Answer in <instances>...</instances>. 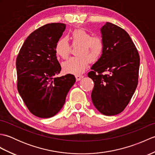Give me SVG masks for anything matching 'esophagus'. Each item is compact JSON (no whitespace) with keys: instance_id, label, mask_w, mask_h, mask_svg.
<instances>
[{"instance_id":"34e87169","label":"esophagus","mask_w":155,"mask_h":155,"mask_svg":"<svg viewBox=\"0 0 155 155\" xmlns=\"http://www.w3.org/2000/svg\"><path fill=\"white\" fill-rule=\"evenodd\" d=\"M75 78H76V79H77V81H78L81 80L82 78H83V75L78 74V75H76V76H75Z\"/></svg>"}]
</instances>
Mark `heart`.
<instances>
[{
    "label": "heart",
    "mask_w": 155,
    "mask_h": 155,
    "mask_svg": "<svg viewBox=\"0 0 155 155\" xmlns=\"http://www.w3.org/2000/svg\"><path fill=\"white\" fill-rule=\"evenodd\" d=\"M72 45L78 46V57H71L62 63L66 73L79 74L87 68L89 61L94 62L100 58L104 49V42L99 36L91 37L84 29H77L71 34ZM71 51V45L67 38H62L56 45V52L62 58H67Z\"/></svg>",
    "instance_id": "b5f03b06"
}]
</instances>
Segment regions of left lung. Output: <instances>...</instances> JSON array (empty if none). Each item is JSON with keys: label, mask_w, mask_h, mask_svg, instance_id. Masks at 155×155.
<instances>
[{"label": "left lung", "mask_w": 155, "mask_h": 155, "mask_svg": "<svg viewBox=\"0 0 155 155\" xmlns=\"http://www.w3.org/2000/svg\"><path fill=\"white\" fill-rule=\"evenodd\" d=\"M101 32L103 52L88 77L94 84L91 93L94 106L101 113L112 116L124 109L136 90L140 57L124 29L107 22Z\"/></svg>", "instance_id": "8db88e82"}]
</instances>
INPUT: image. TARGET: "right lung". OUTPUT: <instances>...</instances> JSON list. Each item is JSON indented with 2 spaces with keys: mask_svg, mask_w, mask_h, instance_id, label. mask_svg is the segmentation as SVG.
<instances>
[{
  "mask_svg": "<svg viewBox=\"0 0 155 155\" xmlns=\"http://www.w3.org/2000/svg\"><path fill=\"white\" fill-rule=\"evenodd\" d=\"M66 28L64 23H51L28 36L16 58L18 91L28 109L40 118L57 114L76 78L68 74L57 77L61 67L56 45Z\"/></svg>",
  "mask_w": 155,
  "mask_h": 155,
  "instance_id": "right-lung-1",
  "label": "right lung"
}]
</instances>
